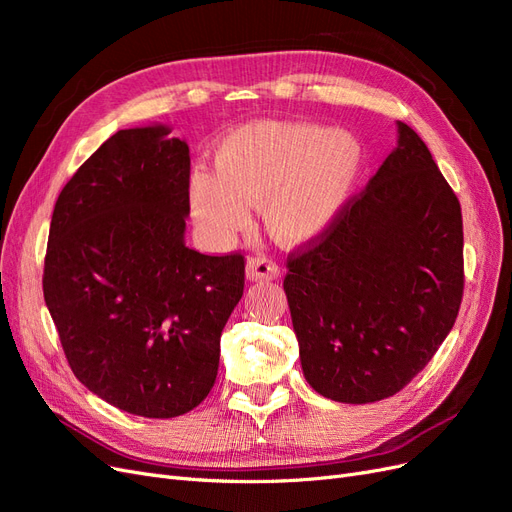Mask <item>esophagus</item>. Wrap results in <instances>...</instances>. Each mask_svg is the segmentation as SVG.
Returning a JSON list of instances; mask_svg holds the SVG:
<instances>
[{"label":"esophagus","instance_id":"1","mask_svg":"<svg viewBox=\"0 0 512 512\" xmlns=\"http://www.w3.org/2000/svg\"><path fill=\"white\" fill-rule=\"evenodd\" d=\"M247 277L250 280H277L280 277V267L277 262H273L269 256H252L247 260Z\"/></svg>","mask_w":512,"mask_h":512}]
</instances>
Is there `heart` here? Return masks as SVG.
<instances>
[{
    "instance_id": "1",
    "label": "heart",
    "mask_w": 512,
    "mask_h": 512,
    "mask_svg": "<svg viewBox=\"0 0 512 512\" xmlns=\"http://www.w3.org/2000/svg\"><path fill=\"white\" fill-rule=\"evenodd\" d=\"M361 162V143L346 130L250 123L224 138L215 153V175L194 173L192 211L209 235L228 239L250 222L247 205H262L271 237L301 245L335 222Z\"/></svg>"
}]
</instances>
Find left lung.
Masks as SVG:
<instances>
[{
	"label": "left lung",
	"instance_id": "obj_1",
	"mask_svg": "<svg viewBox=\"0 0 512 512\" xmlns=\"http://www.w3.org/2000/svg\"><path fill=\"white\" fill-rule=\"evenodd\" d=\"M286 267L312 389L342 404L404 389L451 333L463 297L461 205L423 138L399 121L378 173Z\"/></svg>",
	"mask_w": 512,
	"mask_h": 512
}]
</instances>
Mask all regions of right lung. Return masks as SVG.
I'll return each mask as SVG.
<instances>
[{
  "label": "right lung",
  "instance_id": "obj_1",
  "mask_svg": "<svg viewBox=\"0 0 512 512\" xmlns=\"http://www.w3.org/2000/svg\"><path fill=\"white\" fill-rule=\"evenodd\" d=\"M168 128L119 130L61 190L42 290L72 374L147 418L213 389L220 337L243 297L245 256L183 243L190 149Z\"/></svg>",
  "mask_w": 512,
  "mask_h": 512
}]
</instances>
